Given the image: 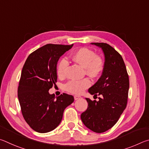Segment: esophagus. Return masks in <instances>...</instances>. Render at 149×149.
I'll return each instance as SVG.
<instances>
[{
  "label": "esophagus",
  "instance_id": "1",
  "mask_svg": "<svg viewBox=\"0 0 149 149\" xmlns=\"http://www.w3.org/2000/svg\"><path fill=\"white\" fill-rule=\"evenodd\" d=\"M81 99V97H80V96H78V95H75V96H74V99H75V100H79V99Z\"/></svg>",
  "mask_w": 149,
  "mask_h": 149
}]
</instances>
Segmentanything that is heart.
I'll return each instance as SVG.
<instances>
[{
  "label": "heart",
  "instance_id": "heart-1",
  "mask_svg": "<svg viewBox=\"0 0 149 149\" xmlns=\"http://www.w3.org/2000/svg\"><path fill=\"white\" fill-rule=\"evenodd\" d=\"M72 59L74 62L85 68L86 74L91 77H97L101 74L104 69V60L101 57L88 48H81L73 53ZM69 62L66 58L60 59L56 66L57 74L60 77L64 76ZM91 85V81L85 78L84 79L69 81L64 85L65 91L72 94L79 95Z\"/></svg>",
  "mask_w": 149,
  "mask_h": 149
}]
</instances>
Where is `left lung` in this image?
<instances>
[{"instance_id":"obj_1","label":"left lung","mask_w":149,"mask_h":149,"mask_svg":"<svg viewBox=\"0 0 149 149\" xmlns=\"http://www.w3.org/2000/svg\"><path fill=\"white\" fill-rule=\"evenodd\" d=\"M91 44L102 50L105 61L102 75L88 91L101 97L99 101L86 98L88 107L81 119L93 132L103 133L116 123L127 106L129 76L122 56L114 48L104 42Z\"/></svg>"}]
</instances>
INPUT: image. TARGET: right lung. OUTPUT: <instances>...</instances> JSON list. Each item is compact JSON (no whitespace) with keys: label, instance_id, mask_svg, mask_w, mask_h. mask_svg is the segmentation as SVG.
<instances>
[{"label":"right lung","instance_id":"1","mask_svg":"<svg viewBox=\"0 0 149 149\" xmlns=\"http://www.w3.org/2000/svg\"><path fill=\"white\" fill-rule=\"evenodd\" d=\"M71 45L47 44L27 57L22 70L17 97L24 120L35 132L47 133L61 122L65 108L74 102L72 95L55 97L49 91L57 81L60 57Z\"/></svg>","mask_w":149,"mask_h":149}]
</instances>
